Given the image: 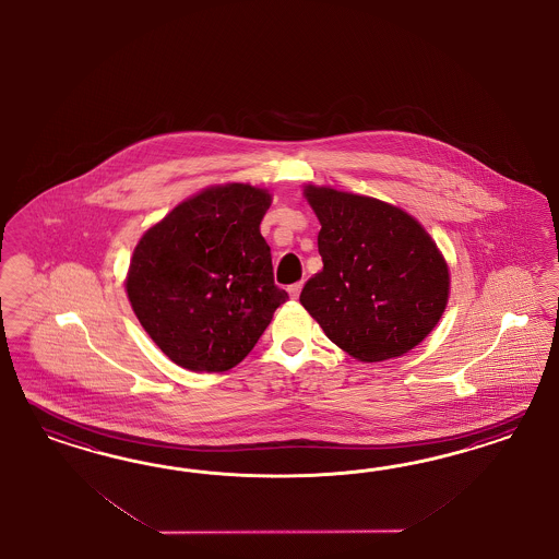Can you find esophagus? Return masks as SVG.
<instances>
[{"mask_svg": "<svg viewBox=\"0 0 559 559\" xmlns=\"http://www.w3.org/2000/svg\"><path fill=\"white\" fill-rule=\"evenodd\" d=\"M301 290H304V283H295V285L288 287V295H290L293 299H297V297L301 295Z\"/></svg>", "mask_w": 559, "mask_h": 559, "instance_id": "34e87169", "label": "esophagus"}]
</instances>
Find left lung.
<instances>
[{
	"label": "left lung",
	"instance_id": "obj_1",
	"mask_svg": "<svg viewBox=\"0 0 559 559\" xmlns=\"http://www.w3.org/2000/svg\"><path fill=\"white\" fill-rule=\"evenodd\" d=\"M322 231L323 271L299 301L325 336L365 362L402 356L439 323L449 269L423 225L402 209L334 188H305Z\"/></svg>",
	"mask_w": 559,
	"mask_h": 559
}]
</instances>
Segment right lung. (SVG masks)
Wrapping results in <instances>:
<instances>
[{
  "label": "right lung",
  "instance_id": "add662e5",
  "mask_svg": "<svg viewBox=\"0 0 559 559\" xmlns=\"http://www.w3.org/2000/svg\"><path fill=\"white\" fill-rule=\"evenodd\" d=\"M271 194L206 188L136 243L127 295L153 342L190 371H229L264 334L287 290L274 285L260 223Z\"/></svg>",
  "mask_w": 559,
  "mask_h": 559
}]
</instances>
